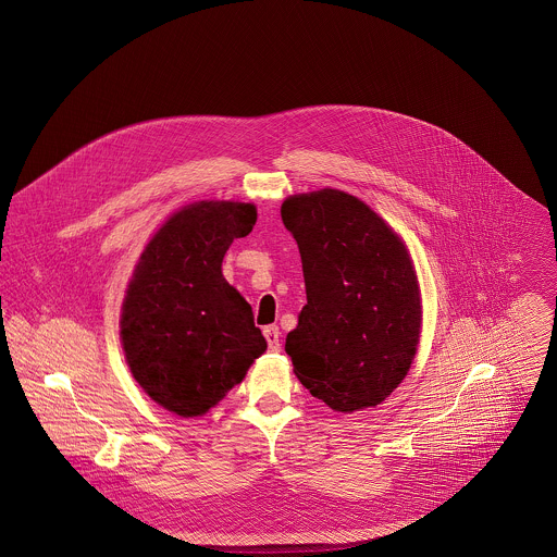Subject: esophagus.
Wrapping results in <instances>:
<instances>
[{
  "mask_svg": "<svg viewBox=\"0 0 557 557\" xmlns=\"http://www.w3.org/2000/svg\"><path fill=\"white\" fill-rule=\"evenodd\" d=\"M263 336H265V341H268L270 351H278V349H281V332H278L276 325H265V327H263Z\"/></svg>",
  "mask_w": 557,
  "mask_h": 557,
  "instance_id": "esophagus-1",
  "label": "esophagus"
}]
</instances>
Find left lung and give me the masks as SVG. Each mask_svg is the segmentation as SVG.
<instances>
[{"label":"left lung","instance_id":"left-lung-1","mask_svg":"<svg viewBox=\"0 0 557 557\" xmlns=\"http://www.w3.org/2000/svg\"><path fill=\"white\" fill-rule=\"evenodd\" d=\"M281 219L307 287L285 343L298 380L336 411L375 407L407 375L420 336L405 244L369 206L332 188L289 197Z\"/></svg>","mask_w":557,"mask_h":557}]
</instances>
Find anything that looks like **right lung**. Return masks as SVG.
<instances>
[{"instance_id":"add662e5","label":"right lung","mask_w":557,"mask_h":557,"mask_svg":"<svg viewBox=\"0 0 557 557\" xmlns=\"http://www.w3.org/2000/svg\"><path fill=\"white\" fill-rule=\"evenodd\" d=\"M255 221L250 203H193L160 227L135 268L120 321L126 360L139 386L177 416L219 405L268 347L221 272Z\"/></svg>"}]
</instances>
